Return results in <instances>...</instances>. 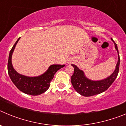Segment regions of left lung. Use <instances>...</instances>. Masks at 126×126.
<instances>
[{
    "label": "left lung",
    "instance_id": "1",
    "mask_svg": "<svg viewBox=\"0 0 126 126\" xmlns=\"http://www.w3.org/2000/svg\"><path fill=\"white\" fill-rule=\"evenodd\" d=\"M112 40L115 44V49L117 51L119 55V50L117 44L112 39ZM119 64L120 57L119 55L116 68L112 75L103 80L96 81H92L86 78L83 71L79 69L76 65L72 64L74 67V74L71 76V83L76 91L82 96H91L100 94L107 90L113 83V81H115L119 71Z\"/></svg>",
    "mask_w": 126,
    "mask_h": 126
}]
</instances>
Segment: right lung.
I'll use <instances>...</instances> for the list:
<instances>
[{
  "label": "right lung",
  "mask_w": 126,
  "mask_h": 126,
  "mask_svg": "<svg viewBox=\"0 0 126 126\" xmlns=\"http://www.w3.org/2000/svg\"><path fill=\"white\" fill-rule=\"evenodd\" d=\"M20 38L16 41L11 50L9 55L7 70L10 78L13 83L20 91L31 95H39L45 92L48 89L50 82L53 78L54 74L60 69L64 67L65 65H52L49 67L46 73L38 77H28L17 73L13 68L11 57L14 48Z\"/></svg>",
  "instance_id": "add662e5"
}]
</instances>
